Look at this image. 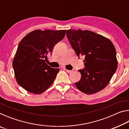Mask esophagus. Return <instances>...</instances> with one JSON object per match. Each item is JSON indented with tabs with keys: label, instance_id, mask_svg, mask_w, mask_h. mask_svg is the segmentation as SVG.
Instances as JSON below:
<instances>
[{
	"label": "esophagus",
	"instance_id": "obj_1",
	"mask_svg": "<svg viewBox=\"0 0 129 129\" xmlns=\"http://www.w3.org/2000/svg\"><path fill=\"white\" fill-rule=\"evenodd\" d=\"M66 72L68 73H71V72H72V71H70V70L66 69Z\"/></svg>",
	"mask_w": 129,
	"mask_h": 129
}]
</instances>
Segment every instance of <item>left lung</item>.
<instances>
[{
	"mask_svg": "<svg viewBox=\"0 0 129 129\" xmlns=\"http://www.w3.org/2000/svg\"><path fill=\"white\" fill-rule=\"evenodd\" d=\"M67 37L77 54L85 57L81 77L75 85L86 94L95 93L108 85L117 68L115 47L110 40L88 30H66Z\"/></svg>",
	"mask_w": 129,
	"mask_h": 129,
	"instance_id": "obj_1",
	"label": "left lung"
}]
</instances>
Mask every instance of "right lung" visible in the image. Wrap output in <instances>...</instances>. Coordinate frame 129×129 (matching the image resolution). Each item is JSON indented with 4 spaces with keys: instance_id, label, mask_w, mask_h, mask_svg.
Segmentation results:
<instances>
[{
    "instance_id": "1",
    "label": "right lung",
    "mask_w": 129,
    "mask_h": 129,
    "mask_svg": "<svg viewBox=\"0 0 129 129\" xmlns=\"http://www.w3.org/2000/svg\"><path fill=\"white\" fill-rule=\"evenodd\" d=\"M65 32L35 30L19 43L12 67L17 84L25 90L39 94L53 82L60 69L46 64L48 54H52L53 48L62 40Z\"/></svg>"
}]
</instances>
